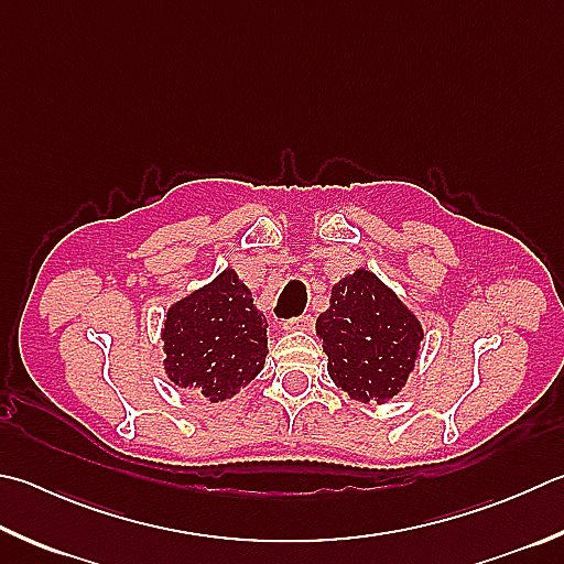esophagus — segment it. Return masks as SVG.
Masks as SVG:
<instances>
[{"mask_svg":"<svg viewBox=\"0 0 564 564\" xmlns=\"http://www.w3.org/2000/svg\"><path fill=\"white\" fill-rule=\"evenodd\" d=\"M289 330H313V317L311 315H299L289 321Z\"/></svg>","mask_w":564,"mask_h":564,"instance_id":"1","label":"esophagus"}]
</instances>
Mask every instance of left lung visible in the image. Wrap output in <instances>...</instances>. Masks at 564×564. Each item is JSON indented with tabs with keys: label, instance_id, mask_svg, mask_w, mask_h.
I'll use <instances>...</instances> for the list:
<instances>
[{
	"label": "left lung",
	"instance_id": "left-lung-1",
	"mask_svg": "<svg viewBox=\"0 0 564 564\" xmlns=\"http://www.w3.org/2000/svg\"><path fill=\"white\" fill-rule=\"evenodd\" d=\"M323 337L330 380L357 402L382 404L409 380L424 340L422 323L372 271L357 269L333 285Z\"/></svg>",
	"mask_w": 564,
	"mask_h": 564
}]
</instances>
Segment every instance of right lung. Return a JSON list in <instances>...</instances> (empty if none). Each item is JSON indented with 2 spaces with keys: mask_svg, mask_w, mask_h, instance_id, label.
Returning a JSON list of instances; mask_svg holds the SVG:
<instances>
[{
  "mask_svg": "<svg viewBox=\"0 0 564 564\" xmlns=\"http://www.w3.org/2000/svg\"><path fill=\"white\" fill-rule=\"evenodd\" d=\"M265 317L234 269L170 305L162 327L167 380L224 402L263 370Z\"/></svg>",
  "mask_w": 564,
  "mask_h": 564,
  "instance_id": "1",
  "label": "right lung"
}]
</instances>
